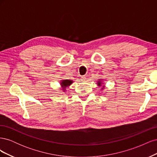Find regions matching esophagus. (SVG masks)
Listing matches in <instances>:
<instances>
[{
    "label": "esophagus",
    "mask_w": 157,
    "mask_h": 157,
    "mask_svg": "<svg viewBox=\"0 0 157 157\" xmlns=\"http://www.w3.org/2000/svg\"><path fill=\"white\" fill-rule=\"evenodd\" d=\"M86 77H84V76H80V80H82V81H85L86 80Z\"/></svg>",
    "instance_id": "obj_1"
}]
</instances>
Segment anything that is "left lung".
<instances>
[{
  "label": "left lung",
  "mask_w": 157,
  "mask_h": 157,
  "mask_svg": "<svg viewBox=\"0 0 157 157\" xmlns=\"http://www.w3.org/2000/svg\"><path fill=\"white\" fill-rule=\"evenodd\" d=\"M98 83V84L99 85V86H101V81H100V80H99Z\"/></svg>",
  "instance_id": "8db88e82"
}]
</instances>
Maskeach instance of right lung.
<instances>
[{
  "instance_id": "right-lung-1",
  "label": "right lung",
  "mask_w": 157,
  "mask_h": 157,
  "mask_svg": "<svg viewBox=\"0 0 157 157\" xmlns=\"http://www.w3.org/2000/svg\"><path fill=\"white\" fill-rule=\"evenodd\" d=\"M72 82H73V81L71 80H63L61 82V85L63 88V90H65V88H67L69 86H70V85L72 84Z\"/></svg>"
}]
</instances>
